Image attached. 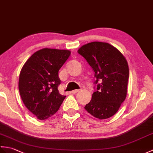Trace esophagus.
I'll use <instances>...</instances> for the list:
<instances>
[{
  "label": "esophagus",
  "instance_id": "esophagus-1",
  "mask_svg": "<svg viewBox=\"0 0 153 153\" xmlns=\"http://www.w3.org/2000/svg\"><path fill=\"white\" fill-rule=\"evenodd\" d=\"M79 91V89H76V90H74V91H72V92H71V93H72V94H76L77 93H78V92Z\"/></svg>",
  "mask_w": 153,
  "mask_h": 153
}]
</instances>
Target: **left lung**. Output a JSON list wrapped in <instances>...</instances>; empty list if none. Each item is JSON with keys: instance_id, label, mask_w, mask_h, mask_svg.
Here are the masks:
<instances>
[{"instance_id": "8db88e82", "label": "left lung", "mask_w": 153, "mask_h": 153, "mask_svg": "<svg viewBox=\"0 0 153 153\" xmlns=\"http://www.w3.org/2000/svg\"><path fill=\"white\" fill-rule=\"evenodd\" d=\"M78 53L87 60L94 72L97 91L85 109L98 119L114 115L127 94L129 68L124 55L106 42H93L81 46Z\"/></svg>"}]
</instances>
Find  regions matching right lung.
<instances>
[{"label":"right lung","mask_w":153,"mask_h":153,"mask_svg":"<svg viewBox=\"0 0 153 153\" xmlns=\"http://www.w3.org/2000/svg\"><path fill=\"white\" fill-rule=\"evenodd\" d=\"M71 51L44 48L35 52L21 70L19 91L26 108L39 120H45L58 111L66 96L60 94L59 70Z\"/></svg>","instance_id":"add662e5"}]
</instances>
